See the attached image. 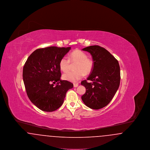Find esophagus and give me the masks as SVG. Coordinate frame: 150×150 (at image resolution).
Wrapping results in <instances>:
<instances>
[{
    "instance_id": "esophagus-1",
    "label": "esophagus",
    "mask_w": 150,
    "mask_h": 150,
    "mask_svg": "<svg viewBox=\"0 0 150 150\" xmlns=\"http://www.w3.org/2000/svg\"><path fill=\"white\" fill-rule=\"evenodd\" d=\"M78 83H74V86L75 87V88H76V87H77L78 86Z\"/></svg>"
}]
</instances>
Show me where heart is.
I'll return each mask as SVG.
<instances>
[{
    "instance_id": "obj_1",
    "label": "heart",
    "mask_w": 150,
    "mask_h": 150,
    "mask_svg": "<svg viewBox=\"0 0 150 150\" xmlns=\"http://www.w3.org/2000/svg\"><path fill=\"white\" fill-rule=\"evenodd\" d=\"M70 62L76 64L74 66V71H69L64 73L62 78L65 80L76 82L81 79L84 74H89L92 71L93 62L92 59L87 57V54L82 50L78 49L72 51L69 55V59L66 57H62L59 62V66L62 71H67L70 66Z\"/></svg>"
}]
</instances>
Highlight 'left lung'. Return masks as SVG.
Instances as JSON below:
<instances>
[{"label": "left lung", "mask_w": 150, "mask_h": 150, "mask_svg": "<svg viewBox=\"0 0 150 150\" xmlns=\"http://www.w3.org/2000/svg\"><path fill=\"white\" fill-rule=\"evenodd\" d=\"M91 53L92 71L86 80L81 82L86 92L81 99L86 106L98 110L106 106L116 93L120 82V70L117 60L108 50L98 45L83 49Z\"/></svg>", "instance_id": "1"}]
</instances>
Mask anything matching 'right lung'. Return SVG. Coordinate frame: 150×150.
Instances as JSON below:
<instances>
[{"label":"right lung","mask_w":150,"mask_h":150,"mask_svg":"<svg viewBox=\"0 0 150 150\" xmlns=\"http://www.w3.org/2000/svg\"><path fill=\"white\" fill-rule=\"evenodd\" d=\"M71 47H49L34 51L23 68L22 77L31 102L43 111L52 112L64 103L73 84L61 80L59 62ZM56 82L57 85L53 84Z\"/></svg>","instance_id":"1"}]
</instances>
